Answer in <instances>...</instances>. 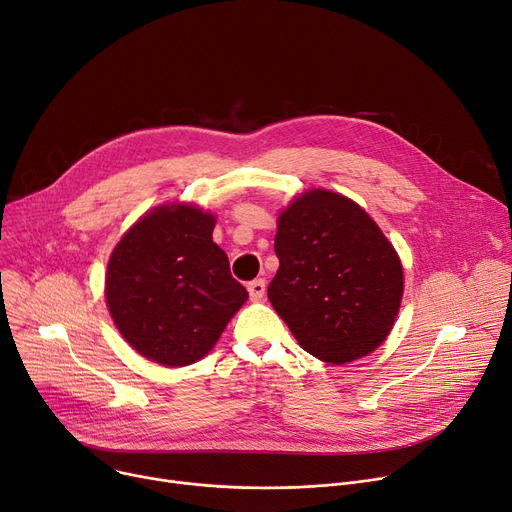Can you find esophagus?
<instances>
[{
  "instance_id": "34e87169",
  "label": "esophagus",
  "mask_w": 512,
  "mask_h": 512,
  "mask_svg": "<svg viewBox=\"0 0 512 512\" xmlns=\"http://www.w3.org/2000/svg\"><path fill=\"white\" fill-rule=\"evenodd\" d=\"M247 290H249L251 300H255V302L261 300V298L265 296V280H253V282H249Z\"/></svg>"
}]
</instances>
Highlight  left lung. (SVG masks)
<instances>
[{
	"mask_svg": "<svg viewBox=\"0 0 512 512\" xmlns=\"http://www.w3.org/2000/svg\"><path fill=\"white\" fill-rule=\"evenodd\" d=\"M274 249L280 269L267 296L302 350L344 364L385 342L403 269L358 203L323 189L300 195L278 220Z\"/></svg>",
	"mask_w": 512,
	"mask_h": 512,
	"instance_id": "8db88e82",
	"label": "left lung"
}]
</instances>
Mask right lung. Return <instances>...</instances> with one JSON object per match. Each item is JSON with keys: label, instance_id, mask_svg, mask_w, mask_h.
Wrapping results in <instances>:
<instances>
[{"label": "right lung", "instance_id": "add662e5", "mask_svg": "<svg viewBox=\"0 0 512 512\" xmlns=\"http://www.w3.org/2000/svg\"><path fill=\"white\" fill-rule=\"evenodd\" d=\"M214 222L191 206H164L133 224L111 255V317L133 350L162 366L206 356L249 298L212 241Z\"/></svg>", "mask_w": 512, "mask_h": 512}]
</instances>
